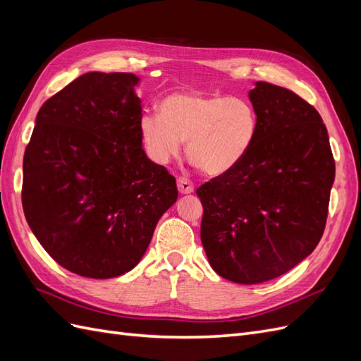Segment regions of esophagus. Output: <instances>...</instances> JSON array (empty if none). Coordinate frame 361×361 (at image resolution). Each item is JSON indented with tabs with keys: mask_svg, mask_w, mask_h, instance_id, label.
I'll use <instances>...</instances> for the list:
<instances>
[{
	"mask_svg": "<svg viewBox=\"0 0 361 361\" xmlns=\"http://www.w3.org/2000/svg\"><path fill=\"white\" fill-rule=\"evenodd\" d=\"M178 190L180 194H191L194 191V183L185 176H180L178 179Z\"/></svg>",
	"mask_w": 361,
	"mask_h": 361,
	"instance_id": "esophagus-1",
	"label": "esophagus"
}]
</instances>
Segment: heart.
Returning <instances> with one entry per match:
<instances>
[{"mask_svg": "<svg viewBox=\"0 0 361 361\" xmlns=\"http://www.w3.org/2000/svg\"><path fill=\"white\" fill-rule=\"evenodd\" d=\"M256 130L257 116L248 101L204 92L171 93L161 101L159 113L140 118L152 159L167 164L187 141L188 158L209 176L232 170L247 154Z\"/></svg>", "mask_w": 361, "mask_h": 361, "instance_id": "heart-1", "label": "heart"}]
</instances>
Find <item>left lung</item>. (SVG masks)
I'll return each instance as SVG.
<instances>
[{"label": "left lung", "instance_id": "left-lung-1", "mask_svg": "<svg viewBox=\"0 0 361 361\" xmlns=\"http://www.w3.org/2000/svg\"><path fill=\"white\" fill-rule=\"evenodd\" d=\"M248 96L257 116L253 143L197 195L211 267L227 280L256 285L285 274L318 245L336 166L314 106L264 81Z\"/></svg>", "mask_w": 361, "mask_h": 361}]
</instances>
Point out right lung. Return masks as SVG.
<instances>
[{
    "instance_id": "obj_1",
    "label": "right lung",
    "mask_w": 361,
    "mask_h": 361,
    "mask_svg": "<svg viewBox=\"0 0 361 361\" xmlns=\"http://www.w3.org/2000/svg\"><path fill=\"white\" fill-rule=\"evenodd\" d=\"M138 76L89 72L40 106L24 154L23 207L68 271L113 279L146 253L176 179L141 147Z\"/></svg>"
}]
</instances>
